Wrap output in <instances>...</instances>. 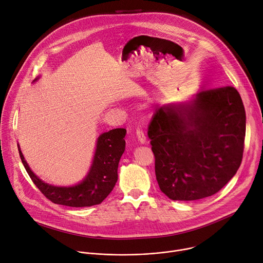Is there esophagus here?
Here are the masks:
<instances>
[{
  "label": "esophagus",
  "instance_id": "esophagus-1",
  "mask_svg": "<svg viewBox=\"0 0 263 263\" xmlns=\"http://www.w3.org/2000/svg\"><path fill=\"white\" fill-rule=\"evenodd\" d=\"M136 136H137V138H138L140 143H144L145 142V138L146 137H145V134H144L142 129H140V128L136 129Z\"/></svg>",
  "mask_w": 263,
  "mask_h": 263
}]
</instances>
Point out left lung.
Wrapping results in <instances>:
<instances>
[{"instance_id": "1", "label": "left lung", "mask_w": 263, "mask_h": 263, "mask_svg": "<svg viewBox=\"0 0 263 263\" xmlns=\"http://www.w3.org/2000/svg\"><path fill=\"white\" fill-rule=\"evenodd\" d=\"M161 192L174 201L218 193L240 166L246 111L230 85L204 89L189 103L156 110L147 127Z\"/></svg>"}]
</instances>
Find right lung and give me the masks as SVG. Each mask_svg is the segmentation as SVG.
<instances>
[{
  "instance_id": "add662e5",
  "label": "right lung",
  "mask_w": 263,
  "mask_h": 263,
  "mask_svg": "<svg viewBox=\"0 0 263 263\" xmlns=\"http://www.w3.org/2000/svg\"><path fill=\"white\" fill-rule=\"evenodd\" d=\"M126 132L122 128L112 129L98 138L90 172L76 186L57 187L43 182L30 170L18 147L20 157L31 180L48 200L68 207H90L101 204L114 190L118 181L119 162L125 151Z\"/></svg>"
}]
</instances>
